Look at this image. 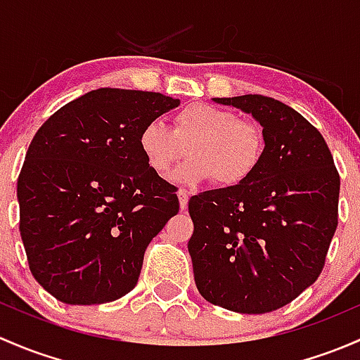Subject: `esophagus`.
Returning a JSON list of instances; mask_svg holds the SVG:
<instances>
[{
  "label": "esophagus",
  "mask_w": 360,
  "mask_h": 360,
  "mask_svg": "<svg viewBox=\"0 0 360 360\" xmlns=\"http://www.w3.org/2000/svg\"><path fill=\"white\" fill-rule=\"evenodd\" d=\"M179 201H180L181 210H185V207H187V202H188V194H187V191H184V188H180L179 191Z\"/></svg>",
  "instance_id": "34e87169"
}]
</instances>
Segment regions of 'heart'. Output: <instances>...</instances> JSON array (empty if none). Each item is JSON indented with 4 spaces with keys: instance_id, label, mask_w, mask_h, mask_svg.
<instances>
[{
    "instance_id": "obj_1",
    "label": "heart",
    "mask_w": 360,
    "mask_h": 360,
    "mask_svg": "<svg viewBox=\"0 0 360 360\" xmlns=\"http://www.w3.org/2000/svg\"><path fill=\"white\" fill-rule=\"evenodd\" d=\"M139 149L159 176L168 175L187 149L191 161L173 175L176 181L195 185L213 179L218 187H236L257 172L265 140L257 124L231 110L192 103L175 114L172 129L158 120L143 124Z\"/></svg>"
}]
</instances>
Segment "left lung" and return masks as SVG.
Here are the masks:
<instances>
[{"mask_svg":"<svg viewBox=\"0 0 360 360\" xmlns=\"http://www.w3.org/2000/svg\"><path fill=\"white\" fill-rule=\"evenodd\" d=\"M263 128L257 172L192 195L188 253L199 292L239 314L281 309L317 281L338 225L340 175L316 126L263 95L214 98Z\"/></svg>","mask_w":360,"mask_h":360,"instance_id":"8db88e82","label":"left lung"}]
</instances>
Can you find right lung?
<instances>
[{
  "label": "right lung",
  "instance_id": "add662e5",
  "mask_svg": "<svg viewBox=\"0 0 360 360\" xmlns=\"http://www.w3.org/2000/svg\"><path fill=\"white\" fill-rule=\"evenodd\" d=\"M179 103L98 88L36 131L17 181L18 229L29 269L51 296L97 305L136 286L147 246L180 207L175 185L147 166L139 133Z\"/></svg>",
  "mask_w": 360,
  "mask_h": 360
}]
</instances>
